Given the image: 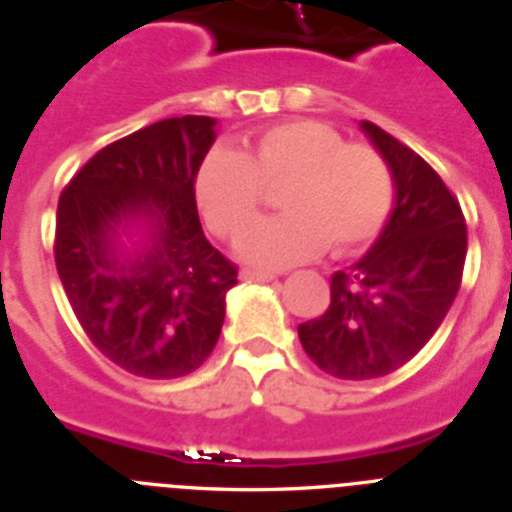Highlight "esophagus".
Returning <instances> with one entry per match:
<instances>
[{"instance_id":"esophagus-1","label":"esophagus","mask_w":512,"mask_h":512,"mask_svg":"<svg viewBox=\"0 0 512 512\" xmlns=\"http://www.w3.org/2000/svg\"><path fill=\"white\" fill-rule=\"evenodd\" d=\"M242 280H256V282H270L275 278L273 273H266V270H251V268H242Z\"/></svg>"}]
</instances>
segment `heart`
<instances>
[{"instance_id":"1","label":"heart","mask_w":512,"mask_h":512,"mask_svg":"<svg viewBox=\"0 0 512 512\" xmlns=\"http://www.w3.org/2000/svg\"><path fill=\"white\" fill-rule=\"evenodd\" d=\"M278 191L285 213L256 220L237 251L261 268H287L328 249L350 254L381 232L393 208V174L369 143H345L316 119L270 126L251 153L213 148L196 172V203L220 237H234Z\"/></svg>"}]
</instances>
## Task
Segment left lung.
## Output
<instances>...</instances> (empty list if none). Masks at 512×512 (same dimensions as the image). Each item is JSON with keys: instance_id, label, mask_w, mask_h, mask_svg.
I'll return each instance as SVG.
<instances>
[{"instance_id": "8db88e82", "label": "left lung", "mask_w": 512, "mask_h": 512, "mask_svg": "<svg viewBox=\"0 0 512 512\" xmlns=\"http://www.w3.org/2000/svg\"><path fill=\"white\" fill-rule=\"evenodd\" d=\"M362 129L393 172L395 208L369 254L330 278L326 314L297 328L311 362L345 381L386 376L422 350L467 256L465 215L434 167L381 126Z\"/></svg>"}]
</instances>
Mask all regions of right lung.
Masks as SVG:
<instances>
[{"label": "right lung", "mask_w": 512, "mask_h": 512, "mask_svg": "<svg viewBox=\"0 0 512 512\" xmlns=\"http://www.w3.org/2000/svg\"><path fill=\"white\" fill-rule=\"evenodd\" d=\"M215 119H162L119 138L64 186L54 263L98 350L141 378L191 374L213 352L237 266L208 242L196 172ZM134 231L136 245H126Z\"/></svg>", "instance_id": "add662e5"}]
</instances>
